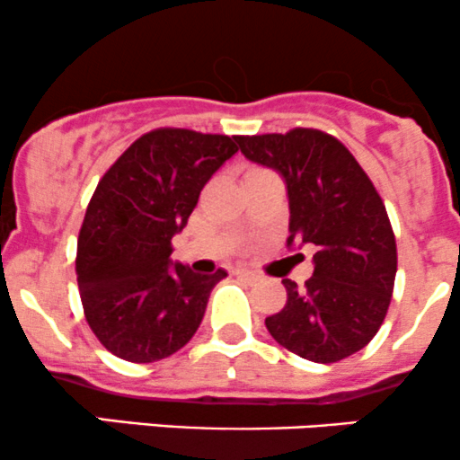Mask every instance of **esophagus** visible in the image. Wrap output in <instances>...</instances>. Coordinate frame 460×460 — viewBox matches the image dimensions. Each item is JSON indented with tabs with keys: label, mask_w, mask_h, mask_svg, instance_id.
I'll list each match as a JSON object with an SVG mask.
<instances>
[{
	"label": "esophagus",
	"mask_w": 460,
	"mask_h": 460,
	"mask_svg": "<svg viewBox=\"0 0 460 460\" xmlns=\"http://www.w3.org/2000/svg\"><path fill=\"white\" fill-rule=\"evenodd\" d=\"M234 273H236V276H239V278H243L245 282H254L256 278H258L254 271H250V270H243V267H241V270H236Z\"/></svg>",
	"instance_id": "esophagus-1"
}]
</instances>
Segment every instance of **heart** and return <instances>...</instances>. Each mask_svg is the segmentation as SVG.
I'll return each mask as SVG.
<instances>
[{"instance_id": "obj_1", "label": "heart", "mask_w": 460, "mask_h": 460, "mask_svg": "<svg viewBox=\"0 0 460 460\" xmlns=\"http://www.w3.org/2000/svg\"><path fill=\"white\" fill-rule=\"evenodd\" d=\"M250 172H258V169H250ZM250 172H247V173H250Z\"/></svg>"}]
</instances>
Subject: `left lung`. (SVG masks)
<instances>
[{
    "label": "left lung",
    "mask_w": 460,
    "mask_h": 460,
    "mask_svg": "<svg viewBox=\"0 0 460 460\" xmlns=\"http://www.w3.org/2000/svg\"><path fill=\"white\" fill-rule=\"evenodd\" d=\"M247 161L276 169L288 193L287 245H313L314 271L297 287L285 278L287 304L265 319L288 352L337 363L363 349L383 326L397 271L389 215L369 175L332 134L236 137Z\"/></svg>",
    "instance_id": "obj_1"
}]
</instances>
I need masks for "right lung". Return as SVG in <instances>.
<instances>
[{
	"label": "right lung",
	"mask_w": 460,
	"mask_h": 460,
	"mask_svg": "<svg viewBox=\"0 0 460 460\" xmlns=\"http://www.w3.org/2000/svg\"><path fill=\"white\" fill-rule=\"evenodd\" d=\"M239 152L236 137L158 128L132 143L93 193L77 236L84 317L108 352L154 363L178 352L202 323L210 276L172 262L204 184Z\"/></svg>",
	"instance_id": "add662e5"
}]
</instances>
